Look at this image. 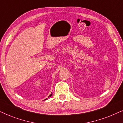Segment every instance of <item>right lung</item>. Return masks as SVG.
Wrapping results in <instances>:
<instances>
[{
    "mask_svg": "<svg viewBox=\"0 0 123 123\" xmlns=\"http://www.w3.org/2000/svg\"><path fill=\"white\" fill-rule=\"evenodd\" d=\"M52 95H53V93H52V92H51V94H50V96H49V97H48V98H49V97H51V96H52ZM47 100V98H46V99H45V100Z\"/></svg>",
    "mask_w": 123,
    "mask_h": 123,
    "instance_id": "right-lung-1",
    "label": "right lung"
}]
</instances>
